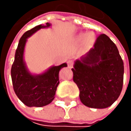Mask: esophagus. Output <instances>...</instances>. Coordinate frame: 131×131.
Masks as SVG:
<instances>
[{
    "label": "esophagus",
    "instance_id": "obj_1",
    "mask_svg": "<svg viewBox=\"0 0 131 131\" xmlns=\"http://www.w3.org/2000/svg\"><path fill=\"white\" fill-rule=\"evenodd\" d=\"M68 68H71L73 67V61H72V60L68 61Z\"/></svg>",
    "mask_w": 131,
    "mask_h": 131
}]
</instances>
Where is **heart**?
<instances>
[{
    "label": "heart",
    "instance_id": "b5f03b06",
    "mask_svg": "<svg viewBox=\"0 0 131 131\" xmlns=\"http://www.w3.org/2000/svg\"><path fill=\"white\" fill-rule=\"evenodd\" d=\"M83 38H85L84 42L86 46H91L95 41V35L93 33H87L86 34H81L79 39L82 40Z\"/></svg>",
    "mask_w": 131,
    "mask_h": 131
}]
</instances>
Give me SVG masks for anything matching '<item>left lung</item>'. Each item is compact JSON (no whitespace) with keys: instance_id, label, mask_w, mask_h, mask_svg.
<instances>
[{"instance_id":"left-lung-1","label":"left lung","mask_w":131,"mask_h":131,"mask_svg":"<svg viewBox=\"0 0 131 131\" xmlns=\"http://www.w3.org/2000/svg\"><path fill=\"white\" fill-rule=\"evenodd\" d=\"M73 81L85 106L108 108L118 99L123 84V61L115 44L104 34H100L93 48L74 65Z\"/></svg>"}]
</instances>
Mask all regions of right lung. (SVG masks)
<instances>
[{
	"label": "right lung",
	"instance_id": "add662e5",
	"mask_svg": "<svg viewBox=\"0 0 131 131\" xmlns=\"http://www.w3.org/2000/svg\"><path fill=\"white\" fill-rule=\"evenodd\" d=\"M38 25L25 32L21 37L15 54V60L11 69L13 90L19 99L28 107H43L50 104L54 99L59 85V71L67 67V63L51 68L40 75H32L26 69L23 62V51L27 38L37 30L49 27Z\"/></svg>",
	"mask_w": 131,
	"mask_h": 131
}]
</instances>
